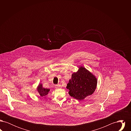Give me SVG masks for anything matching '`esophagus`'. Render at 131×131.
<instances>
[{
  "label": "esophagus",
  "instance_id": "1",
  "mask_svg": "<svg viewBox=\"0 0 131 131\" xmlns=\"http://www.w3.org/2000/svg\"><path fill=\"white\" fill-rule=\"evenodd\" d=\"M55 87H56V88H59L61 87V85H59V84L56 85H55Z\"/></svg>",
  "mask_w": 131,
  "mask_h": 131
}]
</instances>
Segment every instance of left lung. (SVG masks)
I'll use <instances>...</instances> for the list:
<instances>
[{"label":"left lung","instance_id":"obj_1","mask_svg":"<svg viewBox=\"0 0 131 131\" xmlns=\"http://www.w3.org/2000/svg\"><path fill=\"white\" fill-rule=\"evenodd\" d=\"M97 83L95 76L81 67L77 73L72 74L66 88L69 89V94L71 97L82 100L93 93Z\"/></svg>","mask_w":131,"mask_h":131}]
</instances>
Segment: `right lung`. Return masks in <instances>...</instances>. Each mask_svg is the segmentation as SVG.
<instances>
[{
    "label": "right lung",
    "mask_w": 131,
    "mask_h": 131,
    "mask_svg": "<svg viewBox=\"0 0 131 131\" xmlns=\"http://www.w3.org/2000/svg\"><path fill=\"white\" fill-rule=\"evenodd\" d=\"M37 90L39 95L42 97L45 96L46 95H47L49 92L50 90V89L43 88L42 84H40L39 85Z\"/></svg>",
    "instance_id": "right-lung-1"
}]
</instances>
